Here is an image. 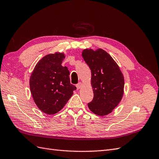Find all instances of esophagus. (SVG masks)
Segmentation results:
<instances>
[{"label": "esophagus", "instance_id": "esophagus-1", "mask_svg": "<svg viewBox=\"0 0 159 159\" xmlns=\"http://www.w3.org/2000/svg\"><path fill=\"white\" fill-rule=\"evenodd\" d=\"M82 86V83H81V82H79V83H78V84L76 85V87H77V88L78 89H80V88H81Z\"/></svg>", "mask_w": 159, "mask_h": 159}]
</instances>
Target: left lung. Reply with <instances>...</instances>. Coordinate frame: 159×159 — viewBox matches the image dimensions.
Returning <instances> with one entry per match:
<instances>
[{"instance_id": "1", "label": "left lung", "mask_w": 159, "mask_h": 159, "mask_svg": "<svg viewBox=\"0 0 159 159\" xmlns=\"http://www.w3.org/2000/svg\"><path fill=\"white\" fill-rule=\"evenodd\" d=\"M82 56L91 72L93 99L89 109L98 116L110 114L120 102L124 94V75L118 64L102 49H85Z\"/></svg>"}]
</instances>
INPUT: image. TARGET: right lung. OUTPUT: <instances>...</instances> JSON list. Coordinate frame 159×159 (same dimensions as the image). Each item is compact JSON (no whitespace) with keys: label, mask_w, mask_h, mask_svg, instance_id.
Wrapping results in <instances>:
<instances>
[{"label":"right lung","mask_w":159,"mask_h":159,"mask_svg":"<svg viewBox=\"0 0 159 159\" xmlns=\"http://www.w3.org/2000/svg\"><path fill=\"white\" fill-rule=\"evenodd\" d=\"M64 58V53L46 55L37 62L30 79L34 102L48 115L61 110L77 89L70 83L68 68L61 65Z\"/></svg>","instance_id":"1"}]
</instances>
